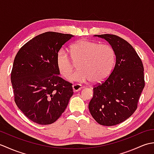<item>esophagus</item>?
<instances>
[{"label":"esophagus","mask_w":154,"mask_h":154,"mask_svg":"<svg viewBox=\"0 0 154 154\" xmlns=\"http://www.w3.org/2000/svg\"><path fill=\"white\" fill-rule=\"evenodd\" d=\"M72 87H73V90L74 92H77V91H79L83 89V87L79 84H75Z\"/></svg>","instance_id":"obj_1"}]
</instances>
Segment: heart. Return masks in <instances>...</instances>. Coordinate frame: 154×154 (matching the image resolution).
<instances>
[{"instance_id": "b5f03b06", "label": "heart", "mask_w": 154, "mask_h": 154, "mask_svg": "<svg viewBox=\"0 0 154 154\" xmlns=\"http://www.w3.org/2000/svg\"><path fill=\"white\" fill-rule=\"evenodd\" d=\"M71 58L68 52L61 50L57 55V65L62 76L69 79L78 64L80 69L72 75L71 81L99 83L109 75L115 61L112 48L108 44H99L87 39H81L71 45Z\"/></svg>"}]
</instances>
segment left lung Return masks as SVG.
Returning a JSON list of instances; mask_svg holds the SVG:
<instances>
[{
	"mask_svg": "<svg viewBox=\"0 0 154 154\" xmlns=\"http://www.w3.org/2000/svg\"><path fill=\"white\" fill-rule=\"evenodd\" d=\"M105 40L114 51L115 66L103 83L93 88L91 114L103 126L124 122L135 112L145 86L142 60L128 42L116 35H94Z\"/></svg>",
	"mask_w": 154,
	"mask_h": 154,
	"instance_id": "left-lung-1",
	"label": "left lung"
}]
</instances>
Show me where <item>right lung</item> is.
Returning a JSON list of instances; mask_svg holds the SVG:
<instances>
[{"label": "right lung", "instance_id": "1", "mask_svg": "<svg viewBox=\"0 0 154 154\" xmlns=\"http://www.w3.org/2000/svg\"><path fill=\"white\" fill-rule=\"evenodd\" d=\"M73 36L45 32L25 44L14 58L11 77L14 101L35 123L46 125L55 122L73 95L72 84L59 77L57 55Z\"/></svg>", "mask_w": 154, "mask_h": 154}]
</instances>
